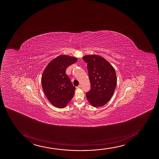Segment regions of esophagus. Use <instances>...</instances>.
Segmentation results:
<instances>
[{
  "label": "esophagus",
  "mask_w": 159,
  "mask_h": 159,
  "mask_svg": "<svg viewBox=\"0 0 159 159\" xmlns=\"http://www.w3.org/2000/svg\"><path fill=\"white\" fill-rule=\"evenodd\" d=\"M81 88V85H79L78 86H77L76 89H80Z\"/></svg>",
  "instance_id": "esophagus-1"
}]
</instances>
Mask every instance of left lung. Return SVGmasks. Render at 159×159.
<instances>
[{
	"label": "left lung",
	"instance_id": "1",
	"mask_svg": "<svg viewBox=\"0 0 159 159\" xmlns=\"http://www.w3.org/2000/svg\"><path fill=\"white\" fill-rule=\"evenodd\" d=\"M88 63L91 89L86 93L88 101L94 107L104 106L111 99L115 90L117 77L115 70L107 60L98 55L83 57Z\"/></svg>",
	"mask_w": 159,
	"mask_h": 159
}]
</instances>
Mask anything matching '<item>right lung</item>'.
Returning <instances> with one entry per match:
<instances>
[{
	"label": "right lung",
	"instance_id": "right-lung-1",
	"mask_svg": "<svg viewBox=\"0 0 159 159\" xmlns=\"http://www.w3.org/2000/svg\"><path fill=\"white\" fill-rule=\"evenodd\" d=\"M77 61L75 57L60 55L51 60L43 72L42 89L48 100L57 108H65L74 97L75 87L66 75V70Z\"/></svg>",
	"mask_w": 159,
	"mask_h": 159
}]
</instances>
